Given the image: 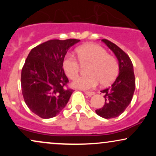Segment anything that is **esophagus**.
<instances>
[{"label": "esophagus", "mask_w": 156, "mask_h": 156, "mask_svg": "<svg viewBox=\"0 0 156 156\" xmlns=\"http://www.w3.org/2000/svg\"><path fill=\"white\" fill-rule=\"evenodd\" d=\"M85 94H87V95L91 97L92 95H94V92H85Z\"/></svg>", "instance_id": "obj_1"}]
</instances>
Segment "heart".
Returning <instances> with one entry per match:
<instances>
[{"label": "heart", "mask_w": 156, "mask_h": 156, "mask_svg": "<svg viewBox=\"0 0 156 156\" xmlns=\"http://www.w3.org/2000/svg\"><path fill=\"white\" fill-rule=\"evenodd\" d=\"M78 58L81 64H90L89 76L78 78L73 83L76 88L90 89L100 83L103 85L111 83L117 78L119 64L117 59L108 55L105 48L97 44H88L80 46L76 51ZM63 68L66 75L71 80H75L80 74V66L76 57L67 54L63 61Z\"/></svg>", "instance_id": "1"}]
</instances>
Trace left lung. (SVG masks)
Segmentation results:
<instances>
[{
	"label": "left lung",
	"mask_w": 156,
	"mask_h": 156,
	"mask_svg": "<svg viewBox=\"0 0 156 156\" xmlns=\"http://www.w3.org/2000/svg\"><path fill=\"white\" fill-rule=\"evenodd\" d=\"M117 57L119 62V75L108 88L101 91L105 103L95 110L96 114L105 119L119 117L131 102L135 91V76L133 66L128 55L117 45L108 39H102Z\"/></svg>",
	"instance_id": "8db88e82"
}]
</instances>
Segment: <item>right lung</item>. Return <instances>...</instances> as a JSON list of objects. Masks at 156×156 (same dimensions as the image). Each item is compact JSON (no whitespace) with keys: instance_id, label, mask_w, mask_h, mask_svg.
<instances>
[{"instance_id":"add662e5","label":"right lung","mask_w":156,"mask_h":156,"mask_svg":"<svg viewBox=\"0 0 156 156\" xmlns=\"http://www.w3.org/2000/svg\"><path fill=\"white\" fill-rule=\"evenodd\" d=\"M79 39H52L34 48L21 73L24 101L32 112L43 119L54 117L69 101L73 90L63 69L66 53Z\"/></svg>"}]
</instances>
